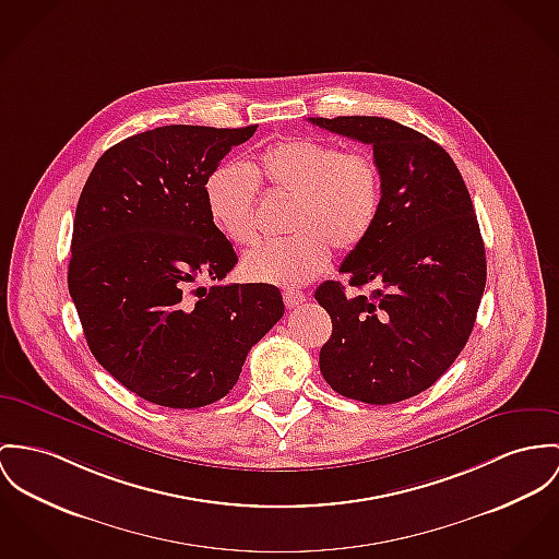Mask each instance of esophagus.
<instances>
[{
	"instance_id": "1",
	"label": "esophagus",
	"mask_w": 559,
	"mask_h": 559,
	"mask_svg": "<svg viewBox=\"0 0 559 559\" xmlns=\"http://www.w3.org/2000/svg\"><path fill=\"white\" fill-rule=\"evenodd\" d=\"M283 300H285L287 308H296V306H300L301 301H306V296L298 289H289V292L283 294Z\"/></svg>"
}]
</instances>
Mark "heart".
<instances>
[{
    "label": "heart",
    "mask_w": 559,
    "mask_h": 559,
    "mask_svg": "<svg viewBox=\"0 0 559 559\" xmlns=\"http://www.w3.org/2000/svg\"><path fill=\"white\" fill-rule=\"evenodd\" d=\"M258 178L274 195L294 200V236L247 253L242 267L255 283L306 285L328 267L332 247L341 253L361 247L381 215L383 176L374 157L310 138L283 140L267 146L253 168L223 164L206 180L209 215L236 245H249L258 234Z\"/></svg>",
    "instance_id": "obj_1"
}]
</instances>
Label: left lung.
I'll use <instances>...</instances> for the list:
<instances>
[{"label": "left lung", "mask_w": 559, "mask_h": 559, "mask_svg": "<svg viewBox=\"0 0 559 559\" xmlns=\"http://www.w3.org/2000/svg\"><path fill=\"white\" fill-rule=\"evenodd\" d=\"M312 126L372 144L383 176L381 215L344 258L350 287L314 292L332 338L319 366L328 385L366 404H393L433 385L473 332L485 292V245L466 182L451 155L415 129L383 117L310 119Z\"/></svg>", "instance_id": "1"}]
</instances>
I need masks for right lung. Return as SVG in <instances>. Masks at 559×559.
I'll use <instances>...</instances> for the list:
<instances>
[{
  "label": "right lung",
  "mask_w": 559,
  "mask_h": 559,
  "mask_svg": "<svg viewBox=\"0 0 559 559\" xmlns=\"http://www.w3.org/2000/svg\"><path fill=\"white\" fill-rule=\"evenodd\" d=\"M258 126H166L110 146L74 218L68 289L95 359L168 408L213 404L283 317L278 287L223 281L238 263L206 206V180Z\"/></svg>",
  "instance_id": "right-lung-1"
}]
</instances>
